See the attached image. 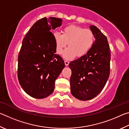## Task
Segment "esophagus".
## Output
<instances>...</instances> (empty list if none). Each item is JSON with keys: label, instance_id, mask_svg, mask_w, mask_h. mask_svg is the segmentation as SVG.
I'll list each match as a JSON object with an SVG mask.
<instances>
[{"label": "esophagus", "instance_id": "obj_1", "mask_svg": "<svg viewBox=\"0 0 129 129\" xmlns=\"http://www.w3.org/2000/svg\"><path fill=\"white\" fill-rule=\"evenodd\" d=\"M64 62H65V65H66V66H68V65L69 64V62L68 61H65Z\"/></svg>", "mask_w": 129, "mask_h": 129}]
</instances>
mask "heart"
Here are the masks:
<instances>
[{
	"label": "heart",
	"instance_id": "b5f03b06",
	"mask_svg": "<svg viewBox=\"0 0 129 129\" xmlns=\"http://www.w3.org/2000/svg\"><path fill=\"white\" fill-rule=\"evenodd\" d=\"M56 51L61 54L69 43V47L63 53V57L71 60L77 55L82 56L88 53L94 43V35L89 29H85L80 26L70 25L62 30V35L59 32L53 34Z\"/></svg>",
	"mask_w": 129,
	"mask_h": 129
}]
</instances>
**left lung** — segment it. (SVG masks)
<instances>
[{"instance_id": "obj_1", "label": "left lung", "mask_w": 129, "mask_h": 129, "mask_svg": "<svg viewBox=\"0 0 129 129\" xmlns=\"http://www.w3.org/2000/svg\"><path fill=\"white\" fill-rule=\"evenodd\" d=\"M95 41L86 54L69 63L71 91L76 99L90 100L102 90L110 75V52L106 37L94 25L90 26Z\"/></svg>"}]
</instances>
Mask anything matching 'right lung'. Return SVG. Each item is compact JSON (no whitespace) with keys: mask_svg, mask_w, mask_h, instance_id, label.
<instances>
[{"mask_svg":"<svg viewBox=\"0 0 129 129\" xmlns=\"http://www.w3.org/2000/svg\"><path fill=\"white\" fill-rule=\"evenodd\" d=\"M62 19L44 17L32 25L24 38L18 56L17 77L28 95L44 99L53 93L57 78L65 67L56 53L52 29L60 27Z\"/></svg>","mask_w":129,"mask_h":129,"instance_id":"obj_1","label":"right lung"}]
</instances>
